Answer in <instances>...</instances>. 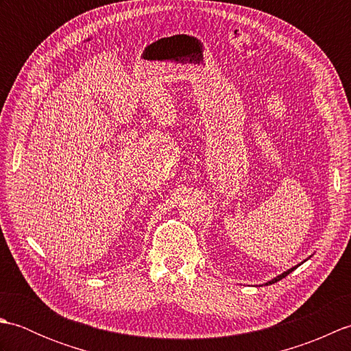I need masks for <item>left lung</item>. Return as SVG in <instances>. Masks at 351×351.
Listing matches in <instances>:
<instances>
[{
  "mask_svg": "<svg viewBox=\"0 0 351 351\" xmlns=\"http://www.w3.org/2000/svg\"><path fill=\"white\" fill-rule=\"evenodd\" d=\"M295 270V267H293V268H289V270L288 271H285V273H282L280 276H278V278H274L273 280H270V282H268L267 283V285H271V283H274V282H278V280H280V279H283V278H287V276L291 273V271H294Z\"/></svg>",
  "mask_w": 351,
  "mask_h": 351,
  "instance_id": "1",
  "label": "left lung"
}]
</instances>
